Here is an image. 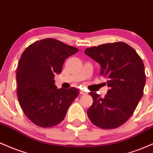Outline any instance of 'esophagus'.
Instances as JSON below:
<instances>
[{
  "label": "esophagus",
  "mask_w": 153,
  "mask_h": 153,
  "mask_svg": "<svg viewBox=\"0 0 153 153\" xmlns=\"http://www.w3.org/2000/svg\"><path fill=\"white\" fill-rule=\"evenodd\" d=\"M80 94H82V95H87L88 93L84 90H80Z\"/></svg>",
  "instance_id": "34e87169"
}]
</instances>
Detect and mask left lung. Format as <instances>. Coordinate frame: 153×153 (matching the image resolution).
I'll return each mask as SVG.
<instances>
[{
    "mask_svg": "<svg viewBox=\"0 0 153 153\" xmlns=\"http://www.w3.org/2000/svg\"><path fill=\"white\" fill-rule=\"evenodd\" d=\"M85 53L100 65V74L107 79L109 87L104 98L90 92L93 103L87 116L100 128H117L131 117L143 95V61L134 49L121 42L87 48Z\"/></svg>",
    "mask_w": 153,
    "mask_h": 153,
    "instance_id": "1",
    "label": "left lung"
}]
</instances>
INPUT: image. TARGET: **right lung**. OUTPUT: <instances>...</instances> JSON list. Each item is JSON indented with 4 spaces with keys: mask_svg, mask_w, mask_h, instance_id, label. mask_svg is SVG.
Listing matches in <instances>:
<instances>
[{
    "mask_svg": "<svg viewBox=\"0 0 153 153\" xmlns=\"http://www.w3.org/2000/svg\"><path fill=\"white\" fill-rule=\"evenodd\" d=\"M78 51L46 38L30 45L22 53L16 72L17 97L25 114L38 126L51 127L61 122L79 94L75 87L58 89L53 79L62 71L65 59Z\"/></svg>",
    "mask_w": 153,
    "mask_h": 153,
    "instance_id": "right-lung-1",
    "label": "right lung"
}]
</instances>
